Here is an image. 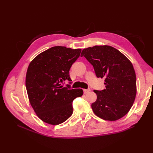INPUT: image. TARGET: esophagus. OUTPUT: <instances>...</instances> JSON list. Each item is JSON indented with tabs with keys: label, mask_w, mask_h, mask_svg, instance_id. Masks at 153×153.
Segmentation results:
<instances>
[{
	"label": "esophagus",
	"mask_w": 153,
	"mask_h": 153,
	"mask_svg": "<svg viewBox=\"0 0 153 153\" xmlns=\"http://www.w3.org/2000/svg\"><path fill=\"white\" fill-rule=\"evenodd\" d=\"M90 91V89H84V94H87Z\"/></svg>",
	"instance_id": "esophagus-1"
}]
</instances>
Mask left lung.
<instances>
[{
  "label": "left lung",
  "instance_id": "obj_1",
  "mask_svg": "<svg viewBox=\"0 0 153 153\" xmlns=\"http://www.w3.org/2000/svg\"><path fill=\"white\" fill-rule=\"evenodd\" d=\"M98 78H105V89L94 90L97 100L92 103L94 113L106 121L124 116L135 101L136 75L131 62L121 52L110 46H94L82 50Z\"/></svg>",
  "mask_w": 153,
  "mask_h": 153
}]
</instances>
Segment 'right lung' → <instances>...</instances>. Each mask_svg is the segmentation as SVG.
Returning <instances> with one entry per match:
<instances>
[{
    "instance_id": "add662e5",
    "label": "right lung",
    "mask_w": 153,
    "mask_h": 153,
    "mask_svg": "<svg viewBox=\"0 0 153 153\" xmlns=\"http://www.w3.org/2000/svg\"><path fill=\"white\" fill-rule=\"evenodd\" d=\"M81 49L53 47L39 53L27 69L25 86L31 106L45 123L61 124L73 114V101L83 95L82 89L64 87L68 80L72 64L79 57Z\"/></svg>"
}]
</instances>
